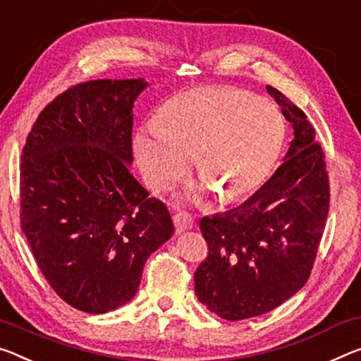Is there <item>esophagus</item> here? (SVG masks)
Wrapping results in <instances>:
<instances>
[{"label": "esophagus", "mask_w": 361, "mask_h": 361, "mask_svg": "<svg viewBox=\"0 0 361 361\" xmlns=\"http://www.w3.org/2000/svg\"><path fill=\"white\" fill-rule=\"evenodd\" d=\"M173 223H175L176 231L183 233V231L191 230L194 226V219L190 214H186V212H178V214L173 215Z\"/></svg>", "instance_id": "1"}]
</instances>
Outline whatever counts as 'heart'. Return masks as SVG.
<instances>
[{"label":"heart","instance_id":"heart-1","mask_svg":"<svg viewBox=\"0 0 361 361\" xmlns=\"http://www.w3.org/2000/svg\"><path fill=\"white\" fill-rule=\"evenodd\" d=\"M284 141L286 122L273 102L231 87H202L171 98L159 122L142 123L133 149L154 190L173 185L196 154L197 170L221 199L238 201L267 181Z\"/></svg>","mask_w":361,"mask_h":361}]
</instances>
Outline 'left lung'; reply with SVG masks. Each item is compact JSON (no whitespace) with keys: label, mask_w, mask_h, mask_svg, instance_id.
I'll list each match as a JSON object with an SVG mask.
<instances>
[{"label":"left lung","mask_w":361,"mask_h":361,"mask_svg":"<svg viewBox=\"0 0 361 361\" xmlns=\"http://www.w3.org/2000/svg\"><path fill=\"white\" fill-rule=\"evenodd\" d=\"M294 140L273 176L239 207L199 221L209 254L194 273L207 310L238 322L271 312L304 288L329 210L324 152L302 109L267 87Z\"/></svg>","instance_id":"1"}]
</instances>
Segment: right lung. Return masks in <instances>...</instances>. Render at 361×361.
Returning <instances> with one entry per match:
<instances>
[{
    "instance_id": "right-lung-1",
    "label": "right lung",
    "mask_w": 361,
    "mask_h": 361,
    "mask_svg": "<svg viewBox=\"0 0 361 361\" xmlns=\"http://www.w3.org/2000/svg\"><path fill=\"white\" fill-rule=\"evenodd\" d=\"M142 78L68 88L33 123L20 164V226L54 293L107 313L133 299L173 223L133 175V102Z\"/></svg>"
}]
</instances>
